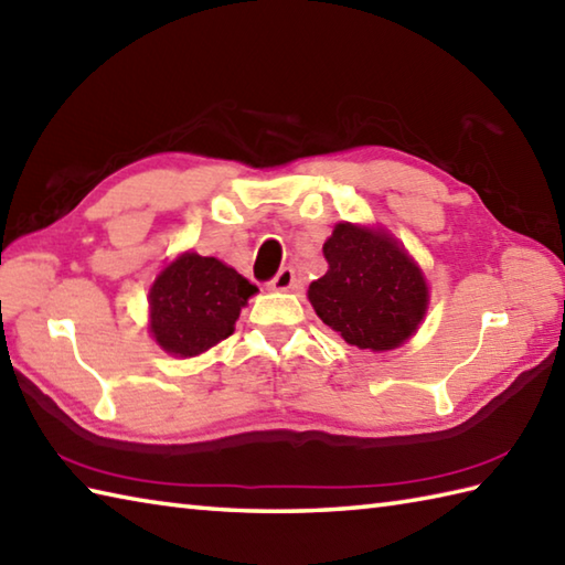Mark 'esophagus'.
<instances>
[{"mask_svg":"<svg viewBox=\"0 0 565 565\" xmlns=\"http://www.w3.org/2000/svg\"><path fill=\"white\" fill-rule=\"evenodd\" d=\"M294 281H296L294 269L291 267H281L279 271H276L274 279H271V289L274 291H289L291 286H294Z\"/></svg>","mask_w":565,"mask_h":565,"instance_id":"34e87169","label":"esophagus"}]
</instances>
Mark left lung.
<instances>
[{"label":"left lung","instance_id":"left-lung-1","mask_svg":"<svg viewBox=\"0 0 565 565\" xmlns=\"http://www.w3.org/2000/svg\"><path fill=\"white\" fill-rule=\"evenodd\" d=\"M328 271L308 289L326 326L360 350H394L416 333L428 289L422 269L380 230L340 223L323 245Z\"/></svg>","mask_w":565,"mask_h":565}]
</instances>
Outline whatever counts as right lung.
Listing matches in <instances>:
<instances>
[{"instance_id": "right-lung-1", "label": "right lung", "mask_w": 565, "mask_h": 565, "mask_svg": "<svg viewBox=\"0 0 565 565\" xmlns=\"http://www.w3.org/2000/svg\"><path fill=\"white\" fill-rule=\"evenodd\" d=\"M252 294L257 286L227 264L185 252L151 286V333L171 355H201L232 335Z\"/></svg>"}]
</instances>
